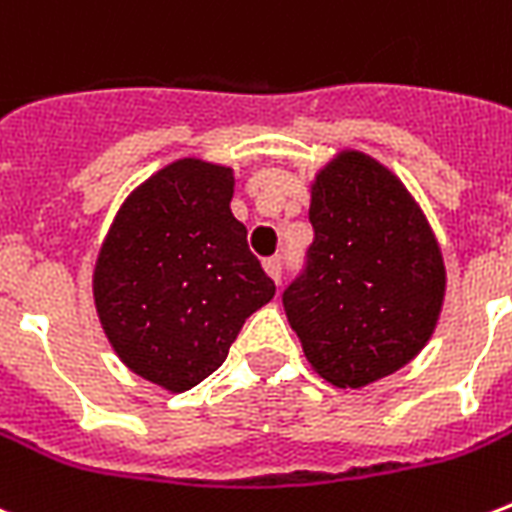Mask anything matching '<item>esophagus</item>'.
Listing matches in <instances>:
<instances>
[{"label":"esophagus","mask_w":512,"mask_h":512,"mask_svg":"<svg viewBox=\"0 0 512 512\" xmlns=\"http://www.w3.org/2000/svg\"><path fill=\"white\" fill-rule=\"evenodd\" d=\"M263 268H265V273L271 276L273 282L276 284L282 282V260H279V257H268V260L263 263Z\"/></svg>","instance_id":"esophagus-1"}]
</instances>
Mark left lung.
Wrapping results in <instances>:
<instances>
[{"instance_id":"8db88e82","label":"left lung","mask_w":512,"mask_h":512,"mask_svg":"<svg viewBox=\"0 0 512 512\" xmlns=\"http://www.w3.org/2000/svg\"><path fill=\"white\" fill-rule=\"evenodd\" d=\"M314 244L284 311L311 368L341 389L392 376L438 327L443 252L408 187L368 152L341 150L311 182Z\"/></svg>"}]
</instances>
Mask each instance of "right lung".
Returning a JSON list of instances; mask_svg holds the SVG:
<instances>
[{"instance_id":"right-lung-1","label":"right lung","mask_w":512,"mask_h":512,"mask_svg":"<svg viewBox=\"0 0 512 512\" xmlns=\"http://www.w3.org/2000/svg\"><path fill=\"white\" fill-rule=\"evenodd\" d=\"M230 166L179 158L131 190L93 268L104 335L136 376L177 395L228 357L273 282L230 212Z\"/></svg>"}]
</instances>
